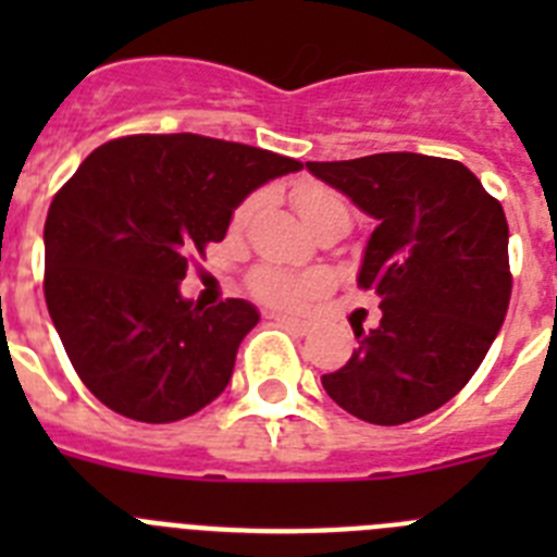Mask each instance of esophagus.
<instances>
[{
  "mask_svg": "<svg viewBox=\"0 0 557 557\" xmlns=\"http://www.w3.org/2000/svg\"><path fill=\"white\" fill-rule=\"evenodd\" d=\"M273 318L282 323V326H289V329H295V332H301V334L312 329V323L301 321V318H293V314H273Z\"/></svg>",
  "mask_w": 557,
  "mask_h": 557,
  "instance_id": "34e87169",
  "label": "esophagus"
}]
</instances>
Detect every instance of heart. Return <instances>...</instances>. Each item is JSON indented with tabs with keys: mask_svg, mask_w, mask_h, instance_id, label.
I'll list each match as a JSON object with an SVG mask.
<instances>
[{
	"mask_svg": "<svg viewBox=\"0 0 557 557\" xmlns=\"http://www.w3.org/2000/svg\"><path fill=\"white\" fill-rule=\"evenodd\" d=\"M295 203H298V211H301L304 223L321 214V211L334 209V206L346 203L334 195V191L321 189V186H304V189L295 191ZM245 211L239 209L236 218H245ZM323 278L321 275H295L287 273V270H259L253 278V293L262 298V301L275 304V307H295V304L307 301L312 295L321 293Z\"/></svg>",
	"mask_w": 557,
	"mask_h": 557,
	"instance_id": "1",
	"label": "heart"
}]
</instances>
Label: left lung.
I'll return each instance as SVG.
<instances>
[{
    "label": "left lung",
    "instance_id": "1",
    "mask_svg": "<svg viewBox=\"0 0 557 557\" xmlns=\"http://www.w3.org/2000/svg\"><path fill=\"white\" fill-rule=\"evenodd\" d=\"M307 170L376 220L359 287L379 295L376 329L354 326L346 366L323 373L339 407L396 426L444 407L474 376L510 301L508 220L460 161L376 152L307 161Z\"/></svg>",
    "mask_w": 557,
    "mask_h": 557
}]
</instances>
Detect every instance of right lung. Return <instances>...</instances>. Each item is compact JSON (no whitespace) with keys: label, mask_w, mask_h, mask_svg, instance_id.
<instances>
[{"label":"right lung","mask_w":557,"mask_h":557,"mask_svg":"<svg viewBox=\"0 0 557 557\" xmlns=\"http://www.w3.org/2000/svg\"><path fill=\"white\" fill-rule=\"evenodd\" d=\"M298 170L278 152L195 133L108 141L77 166L44 225V295L102 405L170 424L225 391L259 309L184 298L189 253L223 239L250 191Z\"/></svg>","instance_id":"1"}]
</instances>
